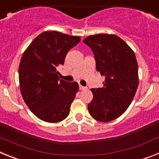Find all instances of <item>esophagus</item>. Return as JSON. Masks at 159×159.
Returning <instances> with one entry per match:
<instances>
[{
    "label": "esophagus",
    "instance_id": "34e87169",
    "mask_svg": "<svg viewBox=\"0 0 159 159\" xmlns=\"http://www.w3.org/2000/svg\"><path fill=\"white\" fill-rule=\"evenodd\" d=\"M86 89H87L86 87H84V86H82V85H80V90H86Z\"/></svg>",
    "mask_w": 159,
    "mask_h": 159
}]
</instances>
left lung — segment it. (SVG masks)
<instances>
[{
  "label": "left lung",
  "instance_id": "left-lung-1",
  "mask_svg": "<svg viewBox=\"0 0 159 159\" xmlns=\"http://www.w3.org/2000/svg\"><path fill=\"white\" fill-rule=\"evenodd\" d=\"M92 49L96 70L104 76L101 88H92L90 115L99 122H110L122 116L133 100L139 85L138 63L127 43L113 34H96L84 40Z\"/></svg>",
  "mask_w": 159,
  "mask_h": 159
}]
</instances>
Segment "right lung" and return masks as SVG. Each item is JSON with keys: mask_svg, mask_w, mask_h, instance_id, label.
I'll return each instance as SVG.
<instances>
[{"mask_svg": "<svg viewBox=\"0 0 159 159\" xmlns=\"http://www.w3.org/2000/svg\"><path fill=\"white\" fill-rule=\"evenodd\" d=\"M80 40L47 31L36 36L23 53L19 65L20 92L31 111L43 121L58 123L69 115L79 84L60 80L57 67L64 64L67 52Z\"/></svg>", "mask_w": 159, "mask_h": 159, "instance_id": "1", "label": "right lung"}]
</instances>
